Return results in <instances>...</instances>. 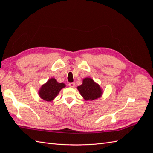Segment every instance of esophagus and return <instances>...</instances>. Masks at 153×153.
<instances>
[{
	"mask_svg": "<svg viewBox=\"0 0 153 153\" xmlns=\"http://www.w3.org/2000/svg\"><path fill=\"white\" fill-rule=\"evenodd\" d=\"M75 85V83H69V86L70 87H74Z\"/></svg>",
	"mask_w": 153,
	"mask_h": 153,
	"instance_id": "34e87169",
	"label": "esophagus"
}]
</instances>
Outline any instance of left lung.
Returning <instances> with one entry per match:
<instances>
[{"label":"left lung","instance_id":"left-lung-1","mask_svg":"<svg viewBox=\"0 0 153 153\" xmlns=\"http://www.w3.org/2000/svg\"><path fill=\"white\" fill-rule=\"evenodd\" d=\"M81 96L86 101H92L101 98L103 92L98 84L91 78L83 79L82 84L77 87Z\"/></svg>","mask_w":153,"mask_h":153}]
</instances>
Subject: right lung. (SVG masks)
Here are the masks:
<instances>
[{"label":"right lung","mask_w":153,"mask_h":153,"mask_svg":"<svg viewBox=\"0 0 153 153\" xmlns=\"http://www.w3.org/2000/svg\"><path fill=\"white\" fill-rule=\"evenodd\" d=\"M65 87V84L59 83L55 78H51L41 87L38 94L41 99L47 101H52L56 98L60 91Z\"/></svg>","instance_id":"right-lung-1"}]
</instances>
